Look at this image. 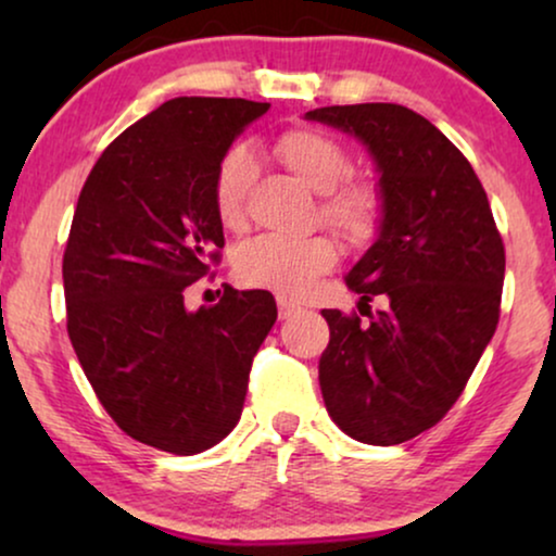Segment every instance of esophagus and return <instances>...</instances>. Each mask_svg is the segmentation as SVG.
<instances>
[{"mask_svg":"<svg viewBox=\"0 0 556 556\" xmlns=\"http://www.w3.org/2000/svg\"><path fill=\"white\" fill-rule=\"evenodd\" d=\"M295 314H301V306L293 301H286V299H278V316L280 318H291Z\"/></svg>","mask_w":556,"mask_h":556,"instance_id":"esophagus-1","label":"esophagus"}]
</instances>
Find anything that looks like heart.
I'll return each instance as SVG.
<instances>
[{"label":"heart","mask_w":556,"mask_h":556,"mask_svg":"<svg viewBox=\"0 0 556 556\" xmlns=\"http://www.w3.org/2000/svg\"><path fill=\"white\" fill-rule=\"evenodd\" d=\"M273 156L318 192V219L349 245H362L377 232L382 197L371 181L346 179L352 172L346 149L318 128H291L273 141ZM255 179L253 159L235 147L217 162L212 177V202L219 223L230 230L245 223V204ZM337 265V248L324 235L280 238L261 235L240 248L235 270L245 286L265 288L280 299H306L326 273Z\"/></svg>","instance_id":"heart-1"}]
</instances>
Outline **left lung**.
I'll return each mask as SVG.
<instances>
[{"mask_svg": "<svg viewBox=\"0 0 556 556\" xmlns=\"http://www.w3.org/2000/svg\"><path fill=\"white\" fill-rule=\"evenodd\" d=\"M306 121L367 147L382 217L344 278L369 321L321 311L329 346L318 384L331 420L367 445H400L455 405L496 331L504 242L468 159L420 113L397 103L326 105Z\"/></svg>", "mask_w": 556, "mask_h": 556, "instance_id": "8db88e82", "label": "left lung"}]
</instances>
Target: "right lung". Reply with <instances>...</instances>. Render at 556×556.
<instances>
[{
  "mask_svg": "<svg viewBox=\"0 0 556 556\" xmlns=\"http://www.w3.org/2000/svg\"><path fill=\"white\" fill-rule=\"evenodd\" d=\"M268 109L172 98L103 151L78 197L63 257L67 333L105 413L159 451L194 455L230 435L276 324L268 291L225 288L215 306H185L225 245L217 162Z\"/></svg>",
  "mask_w": 556,
  "mask_h": 556,
  "instance_id": "right-lung-1",
  "label": "right lung"
}]
</instances>
